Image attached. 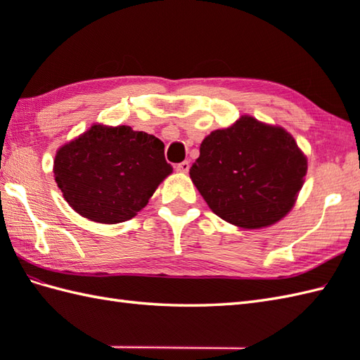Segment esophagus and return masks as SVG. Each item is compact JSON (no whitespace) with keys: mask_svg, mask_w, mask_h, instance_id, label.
Masks as SVG:
<instances>
[{"mask_svg":"<svg viewBox=\"0 0 360 360\" xmlns=\"http://www.w3.org/2000/svg\"><path fill=\"white\" fill-rule=\"evenodd\" d=\"M176 170H178L179 173H188L190 162H188V160H184V162H181V164L176 165Z\"/></svg>","mask_w":360,"mask_h":360,"instance_id":"obj_1","label":"esophagus"}]
</instances>
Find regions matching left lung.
I'll return each instance as SVG.
<instances>
[{"label":"left lung","mask_w":360,"mask_h":360,"mask_svg":"<svg viewBox=\"0 0 360 360\" xmlns=\"http://www.w3.org/2000/svg\"><path fill=\"white\" fill-rule=\"evenodd\" d=\"M307 172L308 159L292 134L244 114L204 137L190 178L221 219L263 229L292 210Z\"/></svg>","instance_id":"obj_1"}]
</instances>
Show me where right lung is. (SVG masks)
<instances>
[{
  "instance_id": "add662e5",
  "label": "right lung",
  "mask_w": 360,
  "mask_h": 360,
  "mask_svg": "<svg viewBox=\"0 0 360 360\" xmlns=\"http://www.w3.org/2000/svg\"><path fill=\"white\" fill-rule=\"evenodd\" d=\"M172 172L164 142L128 125L94 124L53 159V178L66 202L101 224L136 217Z\"/></svg>"
}]
</instances>
